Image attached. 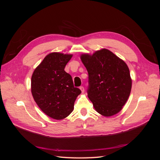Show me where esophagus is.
<instances>
[{
  "mask_svg": "<svg viewBox=\"0 0 160 160\" xmlns=\"http://www.w3.org/2000/svg\"><path fill=\"white\" fill-rule=\"evenodd\" d=\"M79 89H81V91L82 93H84V91H85V89H84V88H83V86H81L80 88H79Z\"/></svg>",
  "mask_w": 160,
  "mask_h": 160,
  "instance_id": "obj_1",
  "label": "esophagus"
}]
</instances>
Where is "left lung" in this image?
<instances>
[{"mask_svg":"<svg viewBox=\"0 0 160 160\" xmlns=\"http://www.w3.org/2000/svg\"><path fill=\"white\" fill-rule=\"evenodd\" d=\"M81 59L88 72L87 92L95 109L105 117L122 109L132 89V79L128 65L112 52L101 49Z\"/></svg>","mask_w":160,"mask_h":160,"instance_id":"obj_1","label":"left lung"}]
</instances>
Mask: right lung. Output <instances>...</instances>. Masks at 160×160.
Here are the masks:
<instances>
[{
  "label": "right lung",
  "mask_w": 160,
  "mask_h": 160,
  "mask_svg": "<svg viewBox=\"0 0 160 160\" xmlns=\"http://www.w3.org/2000/svg\"><path fill=\"white\" fill-rule=\"evenodd\" d=\"M72 55L52 52L47 55L34 71L31 92L39 108L55 119L67 118L74 108L81 90L75 88L71 76L65 67Z\"/></svg>",
  "instance_id": "obj_1"
}]
</instances>
